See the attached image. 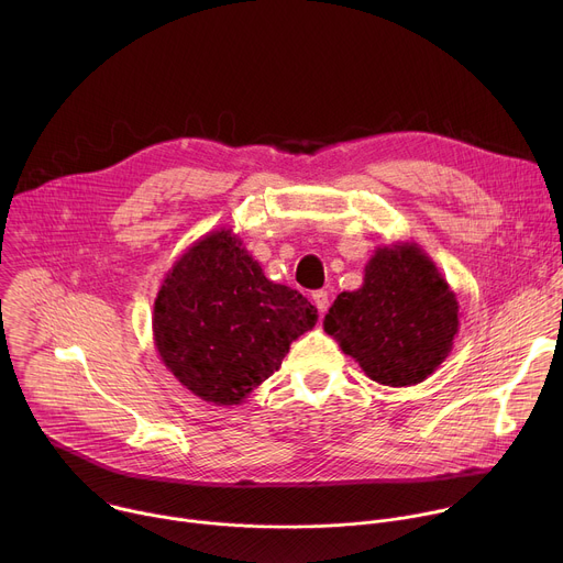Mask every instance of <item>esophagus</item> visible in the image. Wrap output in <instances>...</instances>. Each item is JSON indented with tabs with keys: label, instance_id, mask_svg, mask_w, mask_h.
<instances>
[{
	"label": "esophagus",
	"instance_id": "esophagus-1",
	"mask_svg": "<svg viewBox=\"0 0 563 563\" xmlns=\"http://www.w3.org/2000/svg\"><path fill=\"white\" fill-rule=\"evenodd\" d=\"M311 300H313V305H316V309H318L320 313L328 311V307H330V294H328L325 289L313 291V294H311Z\"/></svg>",
	"mask_w": 563,
	"mask_h": 563
}]
</instances>
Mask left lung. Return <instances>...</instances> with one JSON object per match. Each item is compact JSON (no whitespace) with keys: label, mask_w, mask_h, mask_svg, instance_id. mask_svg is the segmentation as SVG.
<instances>
[{"label":"left lung","mask_w":563,"mask_h":563,"mask_svg":"<svg viewBox=\"0 0 563 563\" xmlns=\"http://www.w3.org/2000/svg\"><path fill=\"white\" fill-rule=\"evenodd\" d=\"M323 330L372 380L417 385L452 352L459 302L417 243H394L374 252L356 291L336 296Z\"/></svg>","instance_id":"left-lung-1"}]
</instances>
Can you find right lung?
<instances>
[{"instance_id":"obj_1","label":"right lung","mask_w":563,"mask_h":563,"mask_svg":"<svg viewBox=\"0 0 563 563\" xmlns=\"http://www.w3.org/2000/svg\"><path fill=\"white\" fill-rule=\"evenodd\" d=\"M316 320L302 294L269 280L231 229H216L159 285L153 341L189 391L213 406H240Z\"/></svg>"}]
</instances>
